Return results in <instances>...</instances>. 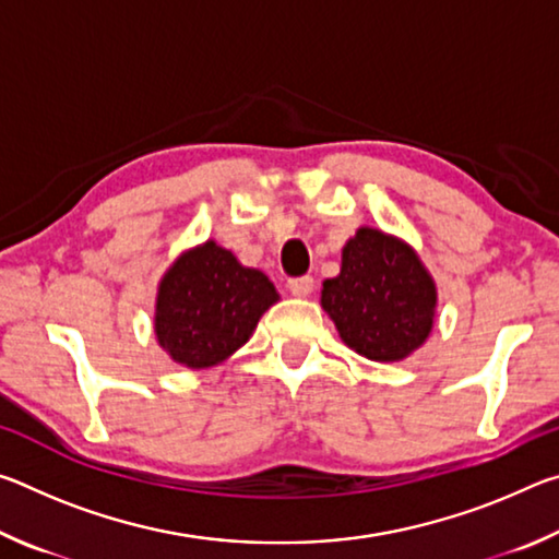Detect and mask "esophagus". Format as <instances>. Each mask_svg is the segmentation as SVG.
Instances as JSON below:
<instances>
[{"instance_id":"obj_1","label":"esophagus","mask_w":559,"mask_h":559,"mask_svg":"<svg viewBox=\"0 0 559 559\" xmlns=\"http://www.w3.org/2000/svg\"><path fill=\"white\" fill-rule=\"evenodd\" d=\"M316 288V281L313 276H296V278H288V290L293 296H310Z\"/></svg>"}]
</instances>
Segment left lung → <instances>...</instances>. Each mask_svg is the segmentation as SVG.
<instances>
[{
	"label": "left lung",
	"instance_id": "1",
	"mask_svg": "<svg viewBox=\"0 0 559 559\" xmlns=\"http://www.w3.org/2000/svg\"><path fill=\"white\" fill-rule=\"evenodd\" d=\"M323 308L355 353L394 362L429 337L437 288L409 246L359 229L343 249L340 276L323 283Z\"/></svg>",
	"mask_w": 559,
	"mask_h": 559
}]
</instances>
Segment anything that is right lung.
<instances>
[{"instance_id":"obj_1","label":"right lung","mask_w":559,"mask_h":559,"mask_svg":"<svg viewBox=\"0 0 559 559\" xmlns=\"http://www.w3.org/2000/svg\"><path fill=\"white\" fill-rule=\"evenodd\" d=\"M276 300L261 271L243 269L231 251L206 241L159 283L155 333L175 362L200 370L239 349Z\"/></svg>"}]
</instances>
